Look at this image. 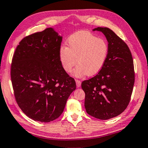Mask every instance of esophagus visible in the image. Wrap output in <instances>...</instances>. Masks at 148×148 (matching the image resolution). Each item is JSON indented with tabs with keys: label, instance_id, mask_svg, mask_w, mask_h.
Segmentation results:
<instances>
[{
	"label": "esophagus",
	"instance_id": "obj_1",
	"mask_svg": "<svg viewBox=\"0 0 148 148\" xmlns=\"http://www.w3.org/2000/svg\"><path fill=\"white\" fill-rule=\"evenodd\" d=\"M76 83L77 87H80V86H81V82H80L79 80H76Z\"/></svg>",
	"mask_w": 148,
	"mask_h": 148
}]
</instances>
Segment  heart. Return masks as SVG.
Listing matches in <instances>:
<instances>
[{
  "label": "heart",
  "instance_id": "b5f03b06",
  "mask_svg": "<svg viewBox=\"0 0 148 148\" xmlns=\"http://www.w3.org/2000/svg\"><path fill=\"white\" fill-rule=\"evenodd\" d=\"M68 47L63 46L59 51V59L65 71H72L74 77L97 74L107 62L109 47L107 42L88 31H79L69 37ZM77 60H76V59Z\"/></svg>",
  "mask_w": 148,
  "mask_h": 148
}]
</instances>
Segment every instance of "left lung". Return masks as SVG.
Instances as JSON below:
<instances>
[{"label": "left lung", "instance_id": "obj_1", "mask_svg": "<svg viewBox=\"0 0 148 148\" xmlns=\"http://www.w3.org/2000/svg\"><path fill=\"white\" fill-rule=\"evenodd\" d=\"M105 35L109 53L103 69L82 82L88 114L100 120L116 117L125 111L131 99L135 82L133 60L127 44L108 27H97Z\"/></svg>", "mask_w": 148, "mask_h": 148}]
</instances>
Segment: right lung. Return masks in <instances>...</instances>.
<instances>
[{
  "mask_svg": "<svg viewBox=\"0 0 148 148\" xmlns=\"http://www.w3.org/2000/svg\"><path fill=\"white\" fill-rule=\"evenodd\" d=\"M62 38L48 27L22 39L13 56L11 76L15 99L35 121L49 123L60 117L76 89L75 80L59 59Z\"/></svg>",
  "mask_w": 148,
  "mask_h": 148,
  "instance_id": "1",
  "label": "right lung"
}]
</instances>
